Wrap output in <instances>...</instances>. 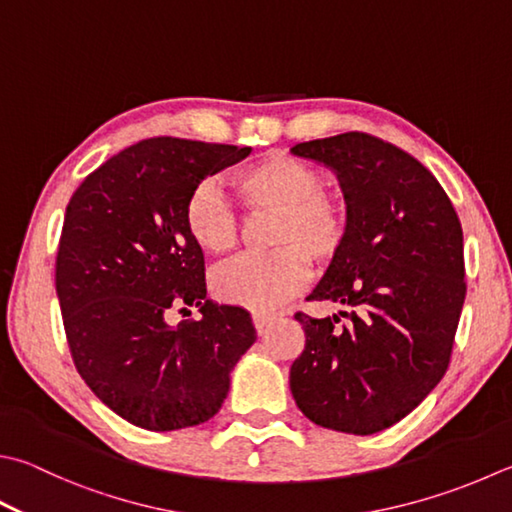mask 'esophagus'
<instances>
[{
  "instance_id": "34e87169",
  "label": "esophagus",
  "mask_w": 512,
  "mask_h": 512,
  "mask_svg": "<svg viewBox=\"0 0 512 512\" xmlns=\"http://www.w3.org/2000/svg\"><path fill=\"white\" fill-rule=\"evenodd\" d=\"M274 318H276L274 314H260V312H258V314H254V316H252V321H254L256 332H258V334H263V332L267 330V325L272 323Z\"/></svg>"
}]
</instances>
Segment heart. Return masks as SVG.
<instances>
[{"label": "heart", "instance_id": "obj_1", "mask_svg": "<svg viewBox=\"0 0 512 512\" xmlns=\"http://www.w3.org/2000/svg\"><path fill=\"white\" fill-rule=\"evenodd\" d=\"M323 173L289 153H267L234 176L236 196L249 214H274L267 247L211 276L223 303L252 312L274 310L301 292L314 265H330L343 254L352 231V209L343 194L325 189ZM185 229L209 256H225L240 243V220L214 182H202L185 205Z\"/></svg>", "mask_w": 512, "mask_h": 512}]
</instances>
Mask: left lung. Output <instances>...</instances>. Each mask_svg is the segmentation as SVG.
<instances>
[{"label": "left lung", "mask_w": 512, "mask_h": 512, "mask_svg": "<svg viewBox=\"0 0 512 512\" xmlns=\"http://www.w3.org/2000/svg\"><path fill=\"white\" fill-rule=\"evenodd\" d=\"M292 153L336 173L352 231L307 296L341 312L294 316L305 350L289 388L316 426L374 435L417 408L448 370L466 298L464 231L437 178L390 142L350 131Z\"/></svg>", "instance_id": "8db88e82"}]
</instances>
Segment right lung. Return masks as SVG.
I'll list each match as a JSON object with an SVG mask.
<instances>
[{
    "instance_id": "obj_1",
    "label": "right lung",
    "mask_w": 512,
    "mask_h": 512,
    "mask_svg": "<svg viewBox=\"0 0 512 512\" xmlns=\"http://www.w3.org/2000/svg\"><path fill=\"white\" fill-rule=\"evenodd\" d=\"M249 151L142 140L89 173L66 207L55 260L66 341L95 397L133 426L209 421L256 341L247 310L207 301L205 256L185 229L191 191ZM187 304L203 318L171 328L168 310Z\"/></svg>"
}]
</instances>
